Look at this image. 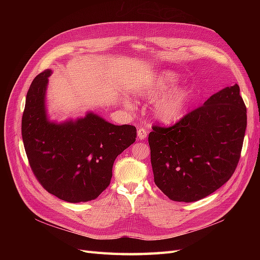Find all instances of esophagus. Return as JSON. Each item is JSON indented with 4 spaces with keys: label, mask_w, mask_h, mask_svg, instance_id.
<instances>
[{
    "label": "esophagus",
    "mask_w": 260,
    "mask_h": 260,
    "mask_svg": "<svg viewBox=\"0 0 260 260\" xmlns=\"http://www.w3.org/2000/svg\"><path fill=\"white\" fill-rule=\"evenodd\" d=\"M147 135H148V131L145 128H139L138 129V138L140 140L145 139L147 137Z\"/></svg>",
    "instance_id": "1"
}]
</instances>
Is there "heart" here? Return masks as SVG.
Wrapping results in <instances>:
<instances>
[{
    "mask_svg": "<svg viewBox=\"0 0 260 260\" xmlns=\"http://www.w3.org/2000/svg\"><path fill=\"white\" fill-rule=\"evenodd\" d=\"M179 76L170 70H162L140 86L139 95L144 99H156L154 114L158 119L170 122L182 116L191 103L193 92L188 88L175 89Z\"/></svg>",
    "mask_w": 260,
    "mask_h": 260,
    "instance_id": "heart-1",
    "label": "heart"
}]
</instances>
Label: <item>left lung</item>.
<instances>
[{
  "mask_svg": "<svg viewBox=\"0 0 260 260\" xmlns=\"http://www.w3.org/2000/svg\"><path fill=\"white\" fill-rule=\"evenodd\" d=\"M247 124L240 86H226L169 127L148 135L155 184L172 201L196 202L234 174Z\"/></svg>",
  "mask_w": 260,
  "mask_h": 260,
  "instance_id": "8db88e82",
  "label": "left lung"
}]
</instances>
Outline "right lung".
Wrapping results in <instances>:
<instances>
[{
    "mask_svg": "<svg viewBox=\"0 0 260 260\" xmlns=\"http://www.w3.org/2000/svg\"><path fill=\"white\" fill-rule=\"evenodd\" d=\"M50 75L46 69L35 78L22 114L21 136L30 168L56 198L92 201L111 183L116 157L136 142L137 128L112 124L92 113L75 122H50L44 109Z\"/></svg>",
    "mask_w": 260,
    "mask_h": 260,
    "instance_id": "obj_1",
    "label": "right lung"
}]
</instances>
